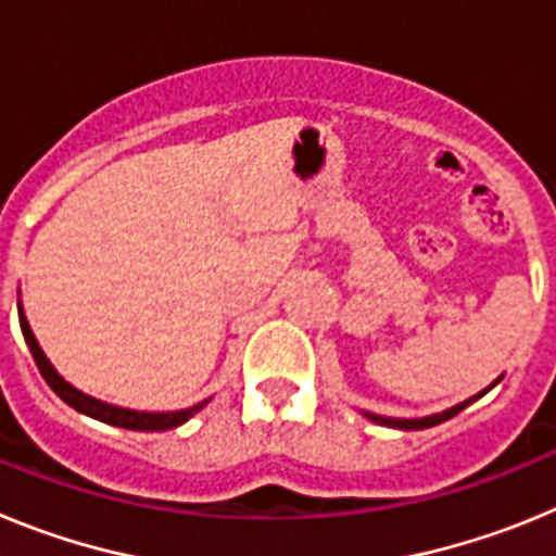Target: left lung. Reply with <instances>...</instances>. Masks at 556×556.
<instances>
[{
  "label": "left lung",
  "instance_id": "8db88e82",
  "mask_svg": "<svg viewBox=\"0 0 556 556\" xmlns=\"http://www.w3.org/2000/svg\"><path fill=\"white\" fill-rule=\"evenodd\" d=\"M495 384H498V381H493V384H490L488 390H493ZM488 390H481L479 395L468 397V401H462V404L451 406V409L440 412V415H429V417H412V420H404V417H384V415H372V412H365V417H367V420H372V424H378V426H390V429H404V431L431 429V426H440V424H445V420H451V417H454V415H459V412L465 409V406H470V404H473V401H479V397L484 395V392H488Z\"/></svg>",
  "mask_w": 556,
  "mask_h": 556
}]
</instances>
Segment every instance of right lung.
<instances>
[{
    "label": "right lung",
    "instance_id": "obj_1",
    "mask_svg": "<svg viewBox=\"0 0 556 556\" xmlns=\"http://www.w3.org/2000/svg\"><path fill=\"white\" fill-rule=\"evenodd\" d=\"M18 323H22L24 342H27L29 353H33V358H36V365L38 370H41L43 381H47V384L52 387V392H55L61 401H66L72 409L83 412V415L88 417H94V420H102V424L108 426H119V429H130V431H166V429H178V426H184L189 417H194L205 404H208V401H203V404H194L189 406V409H178V412H136V409H122V406L105 404V401H97V397L86 395V392L75 390L68 381H63V378L58 376L55 367L49 365V358L43 356L41 345H38V339L33 337V328H29L27 317H24L22 303H18Z\"/></svg>",
    "mask_w": 556,
    "mask_h": 556
}]
</instances>
